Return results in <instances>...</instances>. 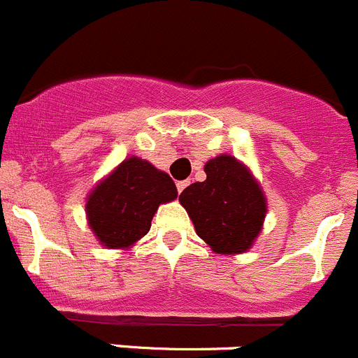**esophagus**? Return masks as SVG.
<instances>
[{
  "label": "esophagus",
  "mask_w": 358,
  "mask_h": 358,
  "mask_svg": "<svg viewBox=\"0 0 358 358\" xmlns=\"http://www.w3.org/2000/svg\"><path fill=\"white\" fill-rule=\"evenodd\" d=\"M188 185H189V181H179V182H177V192L181 193L182 189H185Z\"/></svg>",
  "instance_id": "1"
}]
</instances>
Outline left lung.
Returning <instances> with one entry per match:
<instances>
[{"label":"left lung","instance_id":"left-lung-1","mask_svg":"<svg viewBox=\"0 0 358 358\" xmlns=\"http://www.w3.org/2000/svg\"><path fill=\"white\" fill-rule=\"evenodd\" d=\"M207 179L193 182L179 195L200 239L216 253L248 251L262 230L265 196L250 170L234 156L221 155L206 163Z\"/></svg>","mask_w":358,"mask_h":358}]
</instances>
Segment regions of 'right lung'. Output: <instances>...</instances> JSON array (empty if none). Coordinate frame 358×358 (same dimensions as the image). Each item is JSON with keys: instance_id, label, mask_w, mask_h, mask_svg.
Returning a JSON list of instances; mask_svg holds the SVG:
<instances>
[{"instance_id": "obj_1", "label": "right lung", "mask_w": 358, "mask_h": 358, "mask_svg": "<svg viewBox=\"0 0 358 358\" xmlns=\"http://www.w3.org/2000/svg\"><path fill=\"white\" fill-rule=\"evenodd\" d=\"M176 199L177 188L169 173L134 156L93 189L86 213L103 246L128 248L149 232L159 203Z\"/></svg>"}]
</instances>
